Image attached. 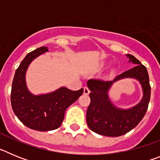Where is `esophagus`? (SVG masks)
I'll return each mask as SVG.
<instances>
[{
	"label": "esophagus",
	"mask_w": 160,
	"mask_h": 160,
	"mask_svg": "<svg viewBox=\"0 0 160 160\" xmlns=\"http://www.w3.org/2000/svg\"><path fill=\"white\" fill-rule=\"evenodd\" d=\"M83 93H84V94H90V89L87 87H85L83 89Z\"/></svg>",
	"instance_id": "obj_1"
}]
</instances>
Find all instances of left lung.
I'll return each instance as SVG.
<instances>
[{"label":"left lung","mask_w":160,"mask_h":160,"mask_svg":"<svg viewBox=\"0 0 160 160\" xmlns=\"http://www.w3.org/2000/svg\"><path fill=\"white\" fill-rule=\"evenodd\" d=\"M129 62L136 66L117 76L113 81L92 78L87 82L90 90V103L87 112L89 128L98 135L118 137L136 127L146 114L151 98V86L147 68L133 55L127 54ZM126 77L137 79L141 82L144 97L141 102L131 109L114 107L108 96V91L114 81Z\"/></svg>","instance_id":"8db88e82"}]
</instances>
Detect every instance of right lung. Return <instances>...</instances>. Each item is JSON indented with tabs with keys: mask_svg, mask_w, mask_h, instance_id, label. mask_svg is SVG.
<instances>
[{
	"mask_svg": "<svg viewBox=\"0 0 160 160\" xmlns=\"http://www.w3.org/2000/svg\"><path fill=\"white\" fill-rule=\"evenodd\" d=\"M47 51V47L43 46L25 56L15 72L11 90V105L14 114L27 128L39 131L58 128L66 109L83 93L82 88L73 91L66 87L42 95H33L29 92L25 84L28 66L33 59Z\"/></svg>",
	"mask_w": 160,
	"mask_h": 160,
	"instance_id": "add662e5",
	"label": "right lung"
}]
</instances>
